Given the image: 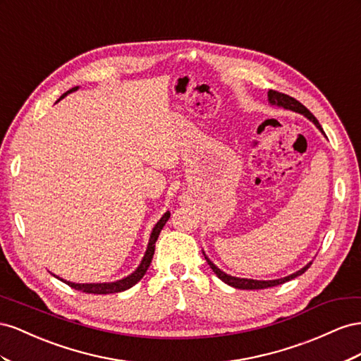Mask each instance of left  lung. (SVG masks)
Returning a JSON list of instances; mask_svg holds the SVG:
<instances>
[{
	"mask_svg": "<svg viewBox=\"0 0 361 361\" xmlns=\"http://www.w3.org/2000/svg\"><path fill=\"white\" fill-rule=\"evenodd\" d=\"M267 98H269V102L271 104H276V106H280V107H284V109H287V110H292V111H298V113H301V115H304V116H307L308 119H310L314 126L321 130L322 133H324V130H322V127H321V123H319V121L313 116V113L308 110L305 106H302L300 101L298 99H295V98H292V97H289V95H286V94H281V92H278V90H269L267 92ZM205 260H207V263H209V266L212 267L213 269V272L218 275V278H221V280L225 283V284H228V286H233V287H235V289H242V290H255V289H267V287H274V286H278V284H283V283H286V281H290V280H293V278H296V276H300V275H302L308 267L312 266V263H308L305 267H302L301 271H298V272H295V274H292V275H289V276H284V278H280V280H271V281H259V280H248V278H235V276H231V275H226L225 272H222L219 267H216L207 257H205Z\"/></svg>",
	"mask_w": 361,
	"mask_h": 361,
	"instance_id": "8db88e82",
	"label": "left lung"
}]
</instances>
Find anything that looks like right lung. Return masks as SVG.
<instances>
[{"label": "right lung", "mask_w": 361, "mask_h": 361, "mask_svg": "<svg viewBox=\"0 0 361 361\" xmlns=\"http://www.w3.org/2000/svg\"><path fill=\"white\" fill-rule=\"evenodd\" d=\"M77 89H78V87H72L71 90L66 92V94L61 95L60 99L63 98V97H66V95L69 94V92H74V90H77ZM169 216H171L169 212L164 213V214L161 216V219L156 224V226H154L152 233H151V238H149V243H148V250H147L145 255H143L142 263L139 264L137 269H136L135 272H133L131 275H128L127 278H122V280L115 281V283H99V284H75V283L65 281V280H61V281L66 283L69 287H72V289L81 290V292H85V293H94V295L118 293V292H123V290L130 289V287H133L137 281H140L142 278H143V275L147 274L148 267H149V264H151V260H152L154 250H156V242H157V239H159V234H160V231L163 230L164 224L168 222ZM57 278H59V276H57Z\"/></svg>", "instance_id": "right-lung-1"}]
</instances>
